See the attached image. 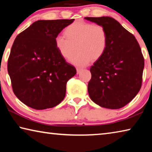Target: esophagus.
I'll list each match as a JSON object with an SVG mask.
<instances>
[{
  "label": "esophagus",
  "mask_w": 152,
  "mask_h": 152,
  "mask_svg": "<svg viewBox=\"0 0 152 152\" xmlns=\"http://www.w3.org/2000/svg\"><path fill=\"white\" fill-rule=\"evenodd\" d=\"M82 70H82V69H81V68H76L77 74H78L80 73V72H81V71H82Z\"/></svg>",
  "instance_id": "1"
}]
</instances>
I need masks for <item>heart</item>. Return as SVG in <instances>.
Masks as SVG:
<instances>
[{
  "instance_id": "1",
  "label": "heart",
  "mask_w": 152,
  "mask_h": 152,
  "mask_svg": "<svg viewBox=\"0 0 152 152\" xmlns=\"http://www.w3.org/2000/svg\"><path fill=\"white\" fill-rule=\"evenodd\" d=\"M65 34L66 37L61 35L56 36L55 44L65 59L71 58L78 49L79 52L70 60L74 66H86L92 60H100L107 50L108 35L102 25L78 20L66 28Z\"/></svg>"
}]
</instances>
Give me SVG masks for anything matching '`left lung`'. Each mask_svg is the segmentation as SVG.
<instances>
[{
    "mask_svg": "<svg viewBox=\"0 0 152 152\" xmlns=\"http://www.w3.org/2000/svg\"><path fill=\"white\" fill-rule=\"evenodd\" d=\"M84 19L103 26L108 35L104 56L90 69V98L102 107L120 109L132 101L141 88L144 59L140 45L133 35L112 17Z\"/></svg>",
    "mask_w": 152,
    "mask_h": 152,
    "instance_id": "8db88e82",
    "label": "left lung"
}]
</instances>
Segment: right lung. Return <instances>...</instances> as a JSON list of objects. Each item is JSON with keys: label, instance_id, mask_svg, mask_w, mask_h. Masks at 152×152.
<instances>
[{"label": "right lung", "instance_id": "add662e5", "mask_svg": "<svg viewBox=\"0 0 152 152\" xmlns=\"http://www.w3.org/2000/svg\"><path fill=\"white\" fill-rule=\"evenodd\" d=\"M74 19L39 20L17 36L8 60L15 94L36 110L57 106L66 96V83L76 74L55 44V37Z\"/></svg>", "mask_w": 152, "mask_h": 152}]
</instances>
